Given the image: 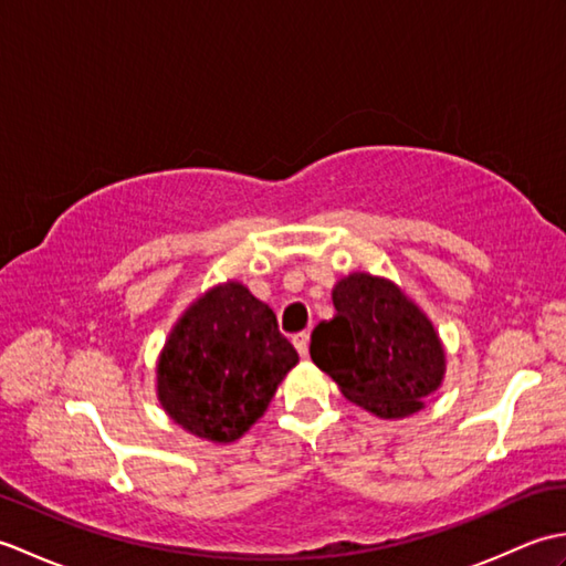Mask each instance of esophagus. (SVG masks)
I'll return each mask as SVG.
<instances>
[{"mask_svg": "<svg viewBox=\"0 0 566 566\" xmlns=\"http://www.w3.org/2000/svg\"><path fill=\"white\" fill-rule=\"evenodd\" d=\"M292 343H294L298 355H302V357L308 355V333H306V331H304V333H296L294 338H292Z\"/></svg>", "mask_w": 566, "mask_h": 566, "instance_id": "34e87169", "label": "esophagus"}]
</instances>
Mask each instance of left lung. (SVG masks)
Segmentation results:
<instances>
[{"label":"left lung","instance_id":"1","mask_svg":"<svg viewBox=\"0 0 566 566\" xmlns=\"http://www.w3.org/2000/svg\"><path fill=\"white\" fill-rule=\"evenodd\" d=\"M335 316L311 333V359L347 401L384 420L408 418L444 379V347L432 321L399 284L350 272L333 286Z\"/></svg>","mask_w":566,"mask_h":566}]
</instances>
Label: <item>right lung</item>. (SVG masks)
I'll list each match as a JSON object with an SVG mask.
<instances>
[{
  "label": "right lung",
  "mask_w": 566,
  "mask_h": 566,
  "mask_svg": "<svg viewBox=\"0 0 566 566\" xmlns=\"http://www.w3.org/2000/svg\"><path fill=\"white\" fill-rule=\"evenodd\" d=\"M298 363L274 311L243 282L211 286L177 318L155 367L163 411L216 444L243 438Z\"/></svg>",
  "instance_id": "obj_1"
}]
</instances>
